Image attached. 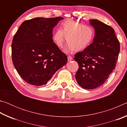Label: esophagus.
Instances as JSON below:
<instances>
[{
  "instance_id": "34e87169",
  "label": "esophagus",
  "mask_w": 127,
  "mask_h": 127,
  "mask_svg": "<svg viewBox=\"0 0 127 127\" xmlns=\"http://www.w3.org/2000/svg\"><path fill=\"white\" fill-rule=\"evenodd\" d=\"M72 59H73V58L71 57V56H68V62L72 61Z\"/></svg>"
}]
</instances>
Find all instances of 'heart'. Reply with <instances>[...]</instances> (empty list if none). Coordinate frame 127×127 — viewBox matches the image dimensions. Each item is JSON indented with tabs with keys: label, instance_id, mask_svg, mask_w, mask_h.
I'll return each mask as SVG.
<instances>
[{
	"label": "heart",
	"instance_id": "heart-1",
	"mask_svg": "<svg viewBox=\"0 0 127 127\" xmlns=\"http://www.w3.org/2000/svg\"><path fill=\"white\" fill-rule=\"evenodd\" d=\"M95 35L94 28L90 25L73 20H66L61 23V29H57L53 35L55 44L62 48L66 38L68 44L66 51L82 50L93 41Z\"/></svg>",
	"mask_w": 127,
	"mask_h": 127
}]
</instances>
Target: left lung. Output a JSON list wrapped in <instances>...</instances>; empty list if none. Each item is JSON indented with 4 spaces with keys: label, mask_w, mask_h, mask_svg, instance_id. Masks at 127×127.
Here are the masks:
<instances>
[{
    "label": "left lung",
    "mask_w": 127,
    "mask_h": 127,
    "mask_svg": "<svg viewBox=\"0 0 127 127\" xmlns=\"http://www.w3.org/2000/svg\"><path fill=\"white\" fill-rule=\"evenodd\" d=\"M89 22L95 31L93 42L74 58L79 65L76 81L87 90L99 87L106 81L115 69L120 51L119 41L112 27L97 20Z\"/></svg>",
    "instance_id": "8db88e82"
}]
</instances>
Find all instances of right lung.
I'll return each mask as SVG.
<instances>
[{"label": "right lung", "mask_w": 127, "mask_h": 127, "mask_svg": "<svg viewBox=\"0 0 127 127\" xmlns=\"http://www.w3.org/2000/svg\"><path fill=\"white\" fill-rule=\"evenodd\" d=\"M63 18L37 17L23 22L12 44L13 63L24 81L42 86L67 63V57L53 40V30Z\"/></svg>", "instance_id": "obj_1"}]
</instances>
